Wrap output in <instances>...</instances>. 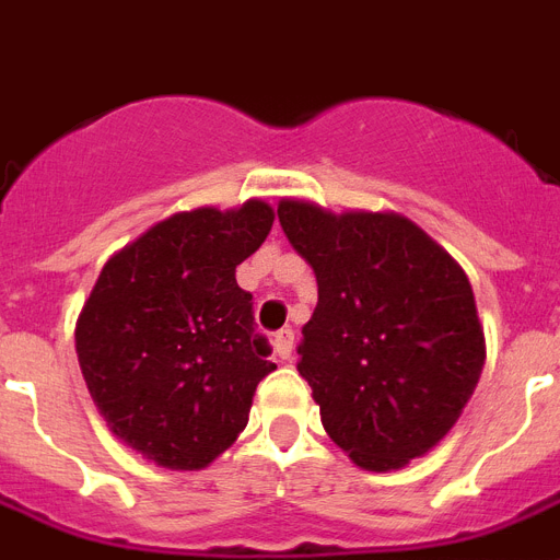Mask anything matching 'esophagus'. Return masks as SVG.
Masks as SVG:
<instances>
[{
    "mask_svg": "<svg viewBox=\"0 0 560 560\" xmlns=\"http://www.w3.org/2000/svg\"><path fill=\"white\" fill-rule=\"evenodd\" d=\"M271 343H275V354L280 360H289L291 358V349H294V331L291 329H280L275 335V340H271Z\"/></svg>",
    "mask_w": 560,
    "mask_h": 560,
    "instance_id": "obj_1",
    "label": "esophagus"
}]
</instances>
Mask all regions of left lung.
I'll return each mask as SVG.
<instances>
[{
	"label": "left lung",
	"mask_w": 560,
	"mask_h": 560,
	"mask_svg": "<svg viewBox=\"0 0 560 560\" xmlns=\"http://www.w3.org/2000/svg\"><path fill=\"white\" fill-rule=\"evenodd\" d=\"M277 217L317 277L298 372L323 429L369 472L427 455L457 423L487 360L469 277L400 214L280 200Z\"/></svg>",
	"instance_id": "1"
}]
</instances>
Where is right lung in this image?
Returning a JSON list of instances; mask_svg holds the SVG:
<instances>
[{
    "label": "right lung",
    "instance_id": "obj_1",
    "mask_svg": "<svg viewBox=\"0 0 560 560\" xmlns=\"http://www.w3.org/2000/svg\"><path fill=\"white\" fill-rule=\"evenodd\" d=\"M271 223L262 200L179 211L119 248L82 306L88 392L110 432L156 466L191 472L223 455L277 369L234 277Z\"/></svg>",
    "mask_w": 560,
    "mask_h": 560
}]
</instances>
